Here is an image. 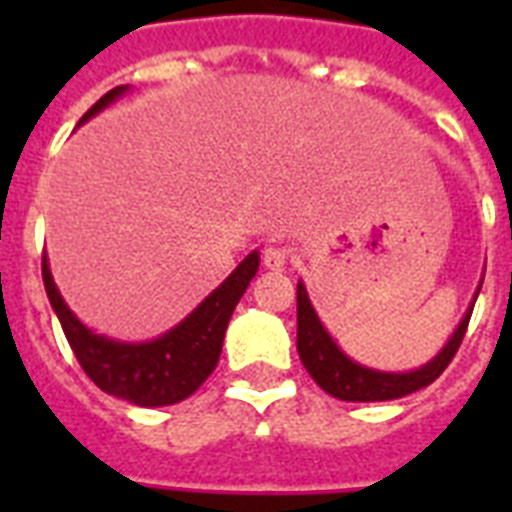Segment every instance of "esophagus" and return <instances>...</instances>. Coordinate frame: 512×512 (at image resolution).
Instances as JSON below:
<instances>
[{
    "label": "esophagus",
    "instance_id": "esophagus-1",
    "mask_svg": "<svg viewBox=\"0 0 512 512\" xmlns=\"http://www.w3.org/2000/svg\"><path fill=\"white\" fill-rule=\"evenodd\" d=\"M289 249L284 247H265L263 249V265L268 271H284V265H287Z\"/></svg>",
    "mask_w": 512,
    "mask_h": 512
}]
</instances>
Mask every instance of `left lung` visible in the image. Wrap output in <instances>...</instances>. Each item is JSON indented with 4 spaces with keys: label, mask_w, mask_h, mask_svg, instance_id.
<instances>
[{
    "label": "left lung",
    "mask_w": 512,
    "mask_h": 512,
    "mask_svg": "<svg viewBox=\"0 0 512 512\" xmlns=\"http://www.w3.org/2000/svg\"><path fill=\"white\" fill-rule=\"evenodd\" d=\"M478 292H481V287L476 289V297ZM476 297H473V303H470L462 321L452 332V337L446 340L444 348L438 350L428 364H422L420 369H412V372H380V369H369V366L358 364V361L342 353L340 345L327 332V327L321 324L319 313L313 311L305 284L297 281V353H300V361L316 380V385H321V390H327L329 396L340 398V401H393V398H404L414 390L428 388L430 382L449 366V361L460 348L462 337H465Z\"/></svg>",
    "instance_id": "obj_1"
}]
</instances>
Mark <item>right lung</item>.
<instances>
[{"mask_svg": "<svg viewBox=\"0 0 512 512\" xmlns=\"http://www.w3.org/2000/svg\"><path fill=\"white\" fill-rule=\"evenodd\" d=\"M130 90L127 84L106 92L95 106L82 116L84 124L103 108L111 106ZM260 268V252H249L228 279L209 292L177 327L148 342H122L114 337L98 335L76 319L55 287L47 255L42 257V279L47 297L66 340L74 350L76 361L82 364L95 385L103 393L124 398L135 406H170L183 401L199 390V385L215 372L217 358L223 350V337L231 321L233 308L247 292L249 281Z\"/></svg>", "mask_w": 512, "mask_h": 512, "instance_id": "1", "label": "right lung"}]
</instances>
